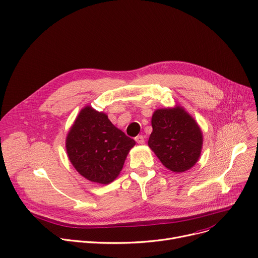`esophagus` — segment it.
Listing matches in <instances>:
<instances>
[{
    "label": "esophagus",
    "instance_id": "34e87169",
    "mask_svg": "<svg viewBox=\"0 0 258 258\" xmlns=\"http://www.w3.org/2000/svg\"><path fill=\"white\" fill-rule=\"evenodd\" d=\"M135 141H136V143H138V144L143 145L145 143V138H144L143 135H139V136H136V138H135Z\"/></svg>",
    "mask_w": 258,
    "mask_h": 258
}]
</instances>
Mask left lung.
I'll return each mask as SVG.
<instances>
[{
    "label": "left lung",
    "mask_w": 258,
    "mask_h": 258,
    "mask_svg": "<svg viewBox=\"0 0 258 258\" xmlns=\"http://www.w3.org/2000/svg\"><path fill=\"white\" fill-rule=\"evenodd\" d=\"M151 124L153 131L148 145L166 169L183 173L198 162L203 146V133L198 123L182 106L156 109Z\"/></svg>",
    "instance_id": "obj_1"
}]
</instances>
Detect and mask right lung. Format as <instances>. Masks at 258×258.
<instances>
[{
    "mask_svg": "<svg viewBox=\"0 0 258 258\" xmlns=\"http://www.w3.org/2000/svg\"><path fill=\"white\" fill-rule=\"evenodd\" d=\"M134 140L116 128L104 112L85 106L70 128L68 157L81 176L90 182L109 184L119 175Z\"/></svg>",
    "mask_w": 258,
    "mask_h": 258,
    "instance_id": "right-lung-1",
    "label": "right lung"
}]
</instances>
